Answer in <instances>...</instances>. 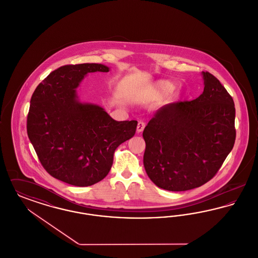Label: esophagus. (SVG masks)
I'll list each match as a JSON object with an SVG mask.
<instances>
[{"instance_id":"obj_1","label":"esophagus","mask_w":258,"mask_h":258,"mask_svg":"<svg viewBox=\"0 0 258 258\" xmlns=\"http://www.w3.org/2000/svg\"><path fill=\"white\" fill-rule=\"evenodd\" d=\"M145 125H146V123H144V122H142V121L138 122V123H137L136 132H137L138 134H139V133H141V132H143V130H144V127H145Z\"/></svg>"}]
</instances>
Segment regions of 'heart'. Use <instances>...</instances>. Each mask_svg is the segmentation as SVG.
Returning <instances> with one entry per match:
<instances>
[{"label":"heart","instance_id":"heart-1","mask_svg":"<svg viewBox=\"0 0 258 258\" xmlns=\"http://www.w3.org/2000/svg\"><path fill=\"white\" fill-rule=\"evenodd\" d=\"M173 84L169 81H160L151 90L152 96H160L170 93L173 90Z\"/></svg>","mask_w":258,"mask_h":258}]
</instances>
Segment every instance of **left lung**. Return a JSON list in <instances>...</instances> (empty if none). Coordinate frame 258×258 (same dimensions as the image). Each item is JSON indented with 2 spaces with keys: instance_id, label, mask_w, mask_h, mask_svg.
<instances>
[{
  "instance_id": "obj_1",
  "label": "left lung",
  "mask_w": 258,
  "mask_h": 258,
  "mask_svg": "<svg viewBox=\"0 0 258 258\" xmlns=\"http://www.w3.org/2000/svg\"><path fill=\"white\" fill-rule=\"evenodd\" d=\"M202 75L204 91L198 98L162 106L144 128V167L160 188L184 191L201 186L233 148V98L213 74Z\"/></svg>"
}]
</instances>
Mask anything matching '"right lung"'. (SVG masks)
<instances>
[{
  "label": "right lung",
  "mask_w": 258,
  "mask_h": 258,
  "mask_svg": "<svg viewBox=\"0 0 258 258\" xmlns=\"http://www.w3.org/2000/svg\"><path fill=\"white\" fill-rule=\"evenodd\" d=\"M101 63L62 66L36 88L27 133L41 165L61 182L89 186L106 177L115 150L135 135L137 121H115L102 107L78 100L76 88Z\"/></svg>",
  "instance_id": "obj_1"
}]
</instances>
